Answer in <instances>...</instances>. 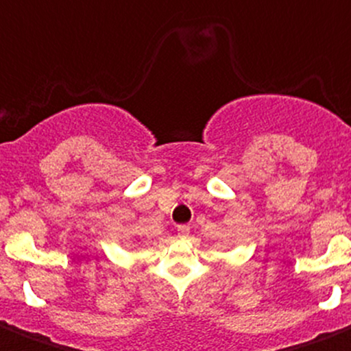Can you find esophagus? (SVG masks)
Returning <instances> with one entry per match:
<instances>
[{
  "instance_id": "obj_1",
  "label": "esophagus",
  "mask_w": 351,
  "mask_h": 351,
  "mask_svg": "<svg viewBox=\"0 0 351 351\" xmlns=\"http://www.w3.org/2000/svg\"><path fill=\"white\" fill-rule=\"evenodd\" d=\"M176 231H178L180 238H186L190 233V226H186V224H180V226L176 228Z\"/></svg>"
}]
</instances>
